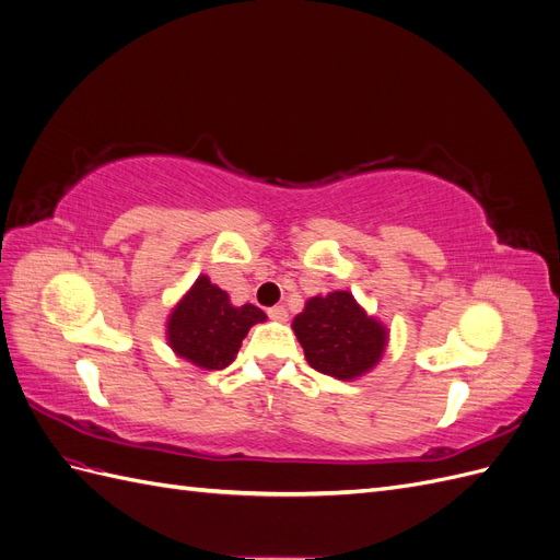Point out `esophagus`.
<instances>
[{"mask_svg": "<svg viewBox=\"0 0 560 560\" xmlns=\"http://www.w3.org/2000/svg\"><path fill=\"white\" fill-rule=\"evenodd\" d=\"M268 317L276 322H287V311H284V306H273V308H268Z\"/></svg>", "mask_w": 560, "mask_h": 560, "instance_id": "obj_1", "label": "esophagus"}]
</instances>
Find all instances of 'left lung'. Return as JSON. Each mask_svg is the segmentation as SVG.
I'll return each instance as SVG.
<instances>
[{"mask_svg":"<svg viewBox=\"0 0 560 560\" xmlns=\"http://www.w3.org/2000/svg\"><path fill=\"white\" fill-rule=\"evenodd\" d=\"M308 364L338 381L364 376L383 358L387 329L350 292L313 296L292 322Z\"/></svg>","mask_w":560,"mask_h":560,"instance_id":"obj_1","label":"left lung"}]
</instances>
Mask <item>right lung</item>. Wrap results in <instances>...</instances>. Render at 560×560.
Here are the masks:
<instances>
[{
    "label": "right lung",
    "mask_w": 560,
    "mask_h": 560,
    "mask_svg": "<svg viewBox=\"0 0 560 560\" xmlns=\"http://www.w3.org/2000/svg\"><path fill=\"white\" fill-rule=\"evenodd\" d=\"M266 313L252 303L233 306L229 294L198 276L167 317V343L182 360L200 369L217 371L229 366L249 327L264 322Z\"/></svg>",
    "instance_id": "right-lung-1"
}]
</instances>
